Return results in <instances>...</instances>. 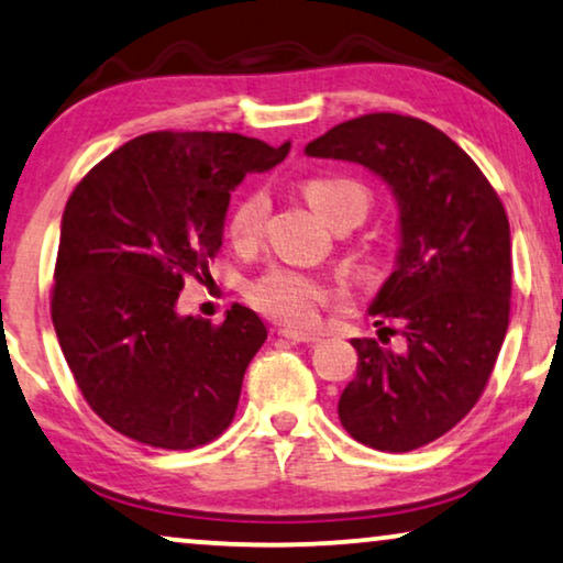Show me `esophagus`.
<instances>
[{"instance_id":"esophagus-1","label":"esophagus","mask_w":563,"mask_h":563,"mask_svg":"<svg viewBox=\"0 0 563 563\" xmlns=\"http://www.w3.org/2000/svg\"><path fill=\"white\" fill-rule=\"evenodd\" d=\"M280 336L290 339L292 344H319L321 342V336L303 334V331H296V329H280Z\"/></svg>"}]
</instances>
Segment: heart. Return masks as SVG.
<instances>
[{"instance_id": "b5f03b06", "label": "heart", "mask_w": 563, "mask_h": 563, "mask_svg": "<svg viewBox=\"0 0 563 563\" xmlns=\"http://www.w3.org/2000/svg\"><path fill=\"white\" fill-rule=\"evenodd\" d=\"M303 196L331 229L344 224L354 229L362 224L372 206L367 186L354 178H311L303 184ZM267 213H271V196L263 188L244 194L232 206L227 219V234L236 250L255 247L265 232ZM364 263H375V260L367 255ZM247 298L260 313L271 316L285 327L308 329L319 321L323 308L331 306L334 292L327 283L311 278V275L290 271V267H273L250 283Z\"/></svg>"}]
</instances>
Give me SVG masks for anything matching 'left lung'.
<instances>
[{
	"instance_id": "8db88e82",
	"label": "left lung",
	"mask_w": 563,
	"mask_h": 563,
	"mask_svg": "<svg viewBox=\"0 0 563 563\" xmlns=\"http://www.w3.org/2000/svg\"><path fill=\"white\" fill-rule=\"evenodd\" d=\"M306 155L360 163L393 188L398 267L369 313L395 321L400 353L352 339L357 375L339 421L364 446L410 451L454 429L485 393L510 321V224L477 163L437 126L375 112L331 126ZM390 342V339H387Z\"/></svg>"
}]
</instances>
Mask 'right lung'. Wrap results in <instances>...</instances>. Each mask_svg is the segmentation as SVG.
<instances>
[{
    "label": "right lung",
    "mask_w": 563,
    "mask_h": 563,
    "mask_svg": "<svg viewBox=\"0 0 563 563\" xmlns=\"http://www.w3.org/2000/svg\"><path fill=\"white\" fill-rule=\"evenodd\" d=\"M280 147L236 132H150L86 173L60 221L51 316L78 390L107 426L157 449L227 431L267 329L234 303L224 323L178 316L209 273L229 196Z\"/></svg>",
    "instance_id": "add662e5"
}]
</instances>
